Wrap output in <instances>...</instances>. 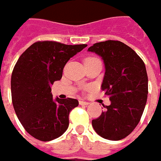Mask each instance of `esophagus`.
<instances>
[{
  "label": "esophagus",
  "mask_w": 161,
  "mask_h": 161,
  "mask_svg": "<svg viewBox=\"0 0 161 161\" xmlns=\"http://www.w3.org/2000/svg\"><path fill=\"white\" fill-rule=\"evenodd\" d=\"M89 104H90V103L87 102V101H83V100H80V106H88Z\"/></svg>",
  "instance_id": "34e87169"
}]
</instances>
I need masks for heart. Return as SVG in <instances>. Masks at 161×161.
<instances>
[{"label":"heart","instance_id":"1","mask_svg":"<svg viewBox=\"0 0 161 161\" xmlns=\"http://www.w3.org/2000/svg\"><path fill=\"white\" fill-rule=\"evenodd\" d=\"M92 59H97V58H92V57H90V58H88L87 60H92Z\"/></svg>","mask_w":161,"mask_h":161}]
</instances>
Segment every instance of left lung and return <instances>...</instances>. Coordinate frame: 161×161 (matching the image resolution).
Here are the masks:
<instances>
[{
    "label": "left lung",
    "instance_id": "left-lung-1",
    "mask_svg": "<svg viewBox=\"0 0 161 161\" xmlns=\"http://www.w3.org/2000/svg\"><path fill=\"white\" fill-rule=\"evenodd\" d=\"M102 58L105 75L101 89L111 104L92 126L99 136L119 141L139 124L148 96V76L143 61L131 47L120 41L108 40L88 49Z\"/></svg>",
    "mask_w": 161,
    "mask_h": 161
}]
</instances>
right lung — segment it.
I'll return each mask as SVG.
<instances>
[{"instance_id": "add662e5", "label": "right lung", "mask_w": 161, "mask_h": 161, "mask_svg": "<svg viewBox=\"0 0 161 161\" xmlns=\"http://www.w3.org/2000/svg\"><path fill=\"white\" fill-rule=\"evenodd\" d=\"M86 47L36 42L18 60L10 82L12 104L23 127L36 139H56L69 126V114L79 101L53 98L51 85L62 79L66 63Z\"/></svg>"}]
</instances>
